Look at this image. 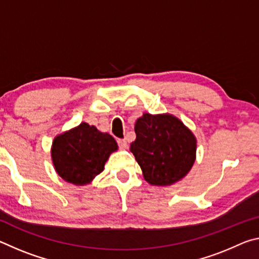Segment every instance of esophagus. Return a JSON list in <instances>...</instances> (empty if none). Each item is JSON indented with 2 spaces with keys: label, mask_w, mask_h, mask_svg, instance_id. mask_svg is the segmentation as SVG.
Instances as JSON below:
<instances>
[{
  "label": "esophagus",
  "mask_w": 259,
  "mask_h": 259,
  "mask_svg": "<svg viewBox=\"0 0 259 259\" xmlns=\"http://www.w3.org/2000/svg\"><path fill=\"white\" fill-rule=\"evenodd\" d=\"M117 144H119L121 150H126L128 148V143H126L125 139H117Z\"/></svg>",
  "instance_id": "obj_1"
}]
</instances>
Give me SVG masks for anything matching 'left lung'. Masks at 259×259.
I'll return each mask as SVG.
<instances>
[{
	"instance_id": "1",
	"label": "left lung",
	"mask_w": 259,
	"mask_h": 259,
	"mask_svg": "<svg viewBox=\"0 0 259 259\" xmlns=\"http://www.w3.org/2000/svg\"><path fill=\"white\" fill-rule=\"evenodd\" d=\"M130 151L151 185L168 186L181 181L195 161L196 139L171 114L144 113L135 124Z\"/></svg>"
}]
</instances>
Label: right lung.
<instances>
[{"mask_svg": "<svg viewBox=\"0 0 259 259\" xmlns=\"http://www.w3.org/2000/svg\"><path fill=\"white\" fill-rule=\"evenodd\" d=\"M117 144L111 135L82 122L54 139L51 157L57 174L74 185H87L104 170Z\"/></svg>", "mask_w": 259, "mask_h": 259, "instance_id": "obj_1", "label": "right lung"}]
</instances>
